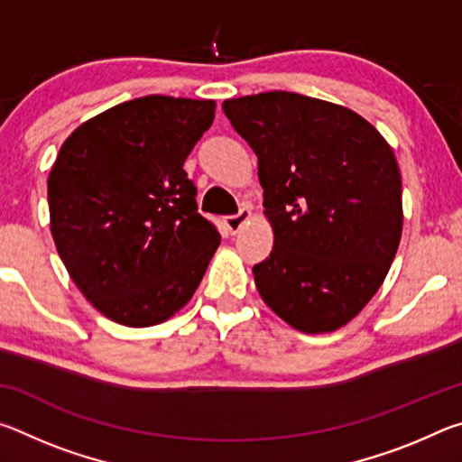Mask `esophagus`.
<instances>
[{"label": "esophagus", "instance_id": "34e87169", "mask_svg": "<svg viewBox=\"0 0 462 462\" xmlns=\"http://www.w3.org/2000/svg\"><path fill=\"white\" fill-rule=\"evenodd\" d=\"M250 209L248 208H240V212L238 214H234V216H226V220H224V224H226V228H228L232 234H236V232H240L242 230V226H245L248 220H250Z\"/></svg>", "mask_w": 462, "mask_h": 462}]
</instances>
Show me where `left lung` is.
<instances>
[{
    "label": "left lung",
    "instance_id": "obj_1",
    "mask_svg": "<svg viewBox=\"0 0 462 462\" xmlns=\"http://www.w3.org/2000/svg\"><path fill=\"white\" fill-rule=\"evenodd\" d=\"M259 159L275 245L254 264L263 301L295 330L334 332L377 293L402 238V175L373 124L291 91L226 99Z\"/></svg>",
    "mask_w": 462,
    "mask_h": 462
}]
</instances>
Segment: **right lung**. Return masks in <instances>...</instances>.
Returning <instances> with one entry per match:
<instances>
[{
	"instance_id": "add662e5",
	"label": "right lung",
	"mask_w": 462,
	"mask_h": 462,
	"mask_svg": "<svg viewBox=\"0 0 462 462\" xmlns=\"http://www.w3.org/2000/svg\"><path fill=\"white\" fill-rule=\"evenodd\" d=\"M214 112L212 99L138 97L83 122L60 146L49 175L54 245L79 291L114 322H165L220 246L183 169Z\"/></svg>"
}]
</instances>
